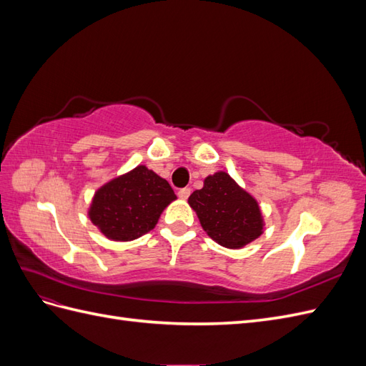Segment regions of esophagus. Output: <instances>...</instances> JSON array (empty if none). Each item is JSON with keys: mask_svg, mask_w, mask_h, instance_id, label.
I'll return each instance as SVG.
<instances>
[{"mask_svg": "<svg viewBox=\"0 0 366 366\" xmlns=\"http://www.w3.org/2000/svg\"><path fill=\"white\" fill-rule=\"evenodd\" d=\"M189 195H191V187H182V189H179V197L183 198V200H186Z\"/></svg>", "mask_w": 366, "mask_h": 366, "instance_id": "34e87169", "label": "esophagus"}]
</instances>
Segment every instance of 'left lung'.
I'll return each instance as SVG.
<instances>
[{"mask_svg": "<svg viewBox=\"0 0 366 366\" xmlns=\"http://www.w3.org/2000/svg\"><path fill=\"white\" fill-rule=\"evenodd\" d=\"M187 202L203 230L223 247L241 249L264 232L258 202L224 171L206 177Z\"/></svg>", "mask_w": 366, "mask_h": 366, "instance_id": "1", "label": "left lung"}]
</instances>
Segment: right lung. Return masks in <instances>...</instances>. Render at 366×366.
Returning <instances> with one entry per match:
<instances>
[{"label": "right lung", "mask_w": 366, "mask_h": 366, "mask_svg": "<svg viewBox=\"0 0 366 366\" xmlns=\"http://www.w3.org/2000/svg\"><path fill=\"white\" fill-rule=\"evenodd\" d=\"M175 198L168 182L140 164L99 187L88 217L108 239L132 241L156 227Z\"/></svg>", "instance_id": "add662e5"}]
</instances>
